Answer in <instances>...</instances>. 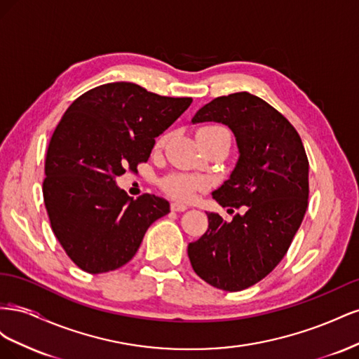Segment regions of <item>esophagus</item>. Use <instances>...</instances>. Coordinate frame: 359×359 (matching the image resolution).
<instances>
[{"instance_id": "obj_1", "label": "esophagus", "mask_w": 359, "mask_h": 359, "mask_svg": "<svg viewBox=\"0 0 359 359\" xmlns=\"http://www.w3.org/2000/svg\"><path fill=\"white\" fill-rule=\"evenodd\" d=\"M170 210L175 211V212H184V211L189 210V206L184 205V203H180V202H173V203H170Z\"/></svg>"}]
</instances>
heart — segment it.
I'll return each instance as SVG.
<instances>
[{"label": "heart", "instance_id": "heart-1", "mask_svg": "<svg viewBox=\"0 0 359 359\" xmlns=\"http://www.w3.org/2000/svg\"><path fill=\"white\" fill-rule=\"evenodd\" d=\"M212 135L231 136L229 130L220 124H211V126L201 127L198 132L199 140L206 136H212ZM165 142H166V135L158 139L157 145L161 147V145H165ZM161 189L165 190L173 199L181 201V202H190L196 198L201 191H205L210 189V180L205 177H201V175H191V173L177 172V173H170L169 177H166L161 181Z\"/></svg>", "mask_w": 359, "mask_h": 359}]
</instances>
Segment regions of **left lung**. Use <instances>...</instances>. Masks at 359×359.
Segmentation results:
<instances>
[{
	"label": "left lung",
	"instance_id": "1",
	"mask_svg": "<svg viewBox=\"0 0 359 359\" xmlns=\"http://www.w3.org/2000/svg\"><path fill=\"white\" fill-rule=\"evenodd\" d=\"M193 123L229 127L240 158L231 178L212 198L232 222L208 215V231L190 243L191 266L206 283L238 292L265 278L285 257L309 205V158L287 119L257 95L217 97L196 112Z\"/></svg>",
	"mask_w": 359,
	"mask_h": 359
}]
</instances>
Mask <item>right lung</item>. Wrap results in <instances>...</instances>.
<instances>
[{
  "mask_svg": "<svg viewBox=\"0 0 359 359\" xmlns=\"http://www.w3.org/2000/svg\"><path fill=\"white\" fill-rule=\"evenodd\" d=\"M191 102L115 82L83 93L62 115L48 147L43 201L57 240L85 273L126 265L148 227L169 212L154 194L127 196L115 177L137 172Z\"/></svg>",
  "mask_w": 359,
  "mask_h": 359,
  "instance_id": "add662e5",
  "label": "right lung"
}]
</instances>
